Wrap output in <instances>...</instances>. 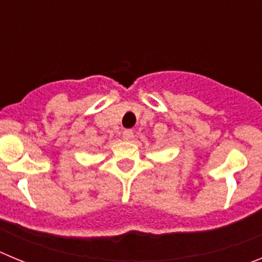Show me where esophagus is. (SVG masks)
I'll list each match as a JSON object with an SVG mask.
<instances>
[{
  "instance_id": "1",
  "label": "esophagus",
  "mask_w": 262,
  "mask_h": 262,
  "mask_svg": "<svg viewBox=\"0 0 262 262\" xmlns=\"http://www.w3.org/2000/svg\"><path fill=\"white\" fill-rule=\"evenodd\" d=\"M134 138L133 129H124L123 131V139L124 140H131Z\"/></svg>"
}]
</instances>
